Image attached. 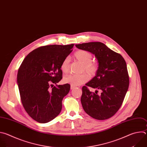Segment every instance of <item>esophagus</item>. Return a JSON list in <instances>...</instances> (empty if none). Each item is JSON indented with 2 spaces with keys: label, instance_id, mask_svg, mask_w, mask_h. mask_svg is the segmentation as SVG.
Returning a JSON list of instances; mask_svg holds the SVG:
<instances>
[{
  "label": "esophagus",
  "instance_id": "obj_1",
  "mask_svg": "<svg viewBox=\"0 0 147 147\" xmlns=\"http://www.w3.org/2000/svg\"><path fill=\"white\" fill-rule=\"evenodd\" d=\"M75 86H71V90H72V89H75Z\"/></svg>",
  "mask_w": 147,
  "mask_h": 147
}]
</instances>
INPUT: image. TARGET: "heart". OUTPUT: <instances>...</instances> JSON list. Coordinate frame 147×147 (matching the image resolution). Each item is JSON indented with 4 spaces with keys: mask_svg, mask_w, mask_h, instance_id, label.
I'll use <instances>...</instances> for the list:
<instances>
[{
    "mask_svg": "<svg viewBox=\"0 0 147 147\" xmlns=\"http://www.w3.org/2000/svg\"><path fill=\"white\" fill-rule=\"evenodd\" d=\"M74 55L76 59L82 64L80 72H86L92 78L97 75L99 69V65L96 61L92 60V55L90 52L80 50L76 51ZM61 69L65 74L69 72L68 58H65L61 64ZM88 75L83 73L80 75H68L63 78V82L74 86H79L89 80L90 77Z\"/></svg>",
    "mask_w": 147,
    "mask_h": 147,
    "instance_id": "obj_1",
    "label": "heart"
}]
</instances>
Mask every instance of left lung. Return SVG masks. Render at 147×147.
Returning a JSON list of instances; mask_svg holds the SVG:
<instances>
[{"label":"left lung","mask_w":147,"mask_h":147,"mask_svg":"<svg viewBox=\"0 0 147 147\" xmlns=\"http://www.w3.org/2000/svg\"><path fill=\"white\" fill-rule=\"evenodd\" d=\"M79 49L95 55L99 69L97 75L82 87L80 98L84 111L93 118L105 120L119 110L129 86V77L123 57L101 42L76 45ZM88 86L95 88L90 92Z\"/></svg>","instance_id":"1"}]
</instances>
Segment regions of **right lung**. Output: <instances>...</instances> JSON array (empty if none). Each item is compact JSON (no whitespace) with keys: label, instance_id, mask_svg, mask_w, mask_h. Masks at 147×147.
<instances>
[{"label":"right lung","instance_id":"1","mask_svg":"<svg viewBox=\"0 0 147 147\" xmlns=\"http://www.w3.org/2000/svg\"><path fill=\"white\" fill-rule=\"evenodd\" d=\"M74 45L39 47L24 58L17 74L22 104L35 121L45 123L57 116L70 84L56 85L63 78L61 64L72 52Z\"/></svg>","mask_w":147,"mask_h":147}]
</instances>
